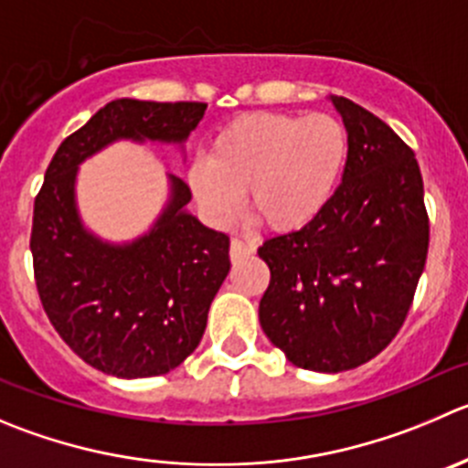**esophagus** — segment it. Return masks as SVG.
<instances>
[{
    "mask_svg": "<svg viewBox=\"0 0 468 468\" xmlns=\"http://www.w3.org/2000/svg\"><path fill=\"white\" fill-rule=\"evenodd\" d=\"M252 252H255V243L241 241V239H231V243H229V257H231V260H234V261L243 260V257H250Z\"/></svg>",
    "mask_w": 468,
    "mask_h": 468,
    "instance_id": "34e87169",
    "label": "esophagus"
}]
</instances>
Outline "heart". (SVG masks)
I'll return each mask as SVG.
<instances>
[{"mask_svg": "<svg viewBox=\"0 0 468 468\" xmlns=\"http://www.w3.org/2000/svg\"><path fill=\"white\" fill-rule=\"evenodd\" d=\"M349 135L333 114H248L211 140L208 158L188 167V186L208 222L234 220L248 202L275 231H296L335 197Z\"/></svg>", "mask_w": 468, "mask_h": 468, "instance_id": "obj_1", "label": "heart"}]
</instances>
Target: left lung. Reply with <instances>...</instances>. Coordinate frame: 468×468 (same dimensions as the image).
Returning a JSON list of instances; mask_svg holds the SVG:
<instances>
[{
  "mask_svg": "<svg viewBox=\"0 0 468 468\" xmlns=\"http://www.w3.org/2000/svg\"><path fill=\"white\" fill-rule=\"evenodd\" d=\"M328 101L349 135L335 197L257 252L271 269L260 301L266 337L296 367L335 375L398 335L425 269L430 222L413 151L349 98Z\"/></svg>",
  "mask_w": 468,
  "mask_h": 468,
  "instance_id": "obj_1",
  "label": "left lung"
}]
</instances>
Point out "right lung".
Listing matches in <instances>:
<instances>
[{"label":"right lung","instance_id":"obj_1","mask_svg":"<svg viewBox=\"0 0 468 468\" xmlns=\"http://www.w3.org/2000/svg\"><path fill=\"white\" fill-rule=\"evenodd\" d=\"M204 112L207 103L117 98L48 165L29 243L38 296L66 345L105 375H167L197 349L229 273V239L188 211L193 195L175 175L149 229L128 241L98 237L80 216V165L114 142L172 144L184 155Z\"/></svg>","mask_w":468,"mask_h":468}]
</instances>
